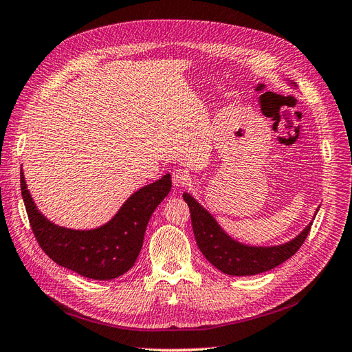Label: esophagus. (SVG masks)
Wrapping results in <instances>:
<instances>
[{
    "label": "esophagus",
    "mask_w": 352,
    "mask_h": 352,
    "mask_svg": "<svg viewBox=\"0 0 352 352\" xmlns=\"http://www.w3.org/2000/svg\"><path fill=\"white\" fill-rule=\"evenodd\" d=\"M172 182L176 188L185 186L189 182V175L185 168H176L172 175Z\"/></svg>",
    "instance_id": "obj_1"
}]
</instances>
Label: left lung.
Returning <instances> with one entry per match:
<instances>
[{
	"instance_id": "obj_1",
	"label": "left lung",
	"mask_w": 352,
	"mask_h": 352,
	"mask_svg": "<svg viewBox=\"0 0 352 352\" xmlns=\"http://www.w3.org/2000/svg\"><path fill=\"white\" fill-rule=\"evenodd\" d=\"M292 87L296 83L289 80ZM184 199L190 211L192 229L199 251L216 269L230 276H254L278 267L291 258L304 243L313 220L320 207H317L311 221L291 241L278 245H250L232 238L223 229L216 217L201 206L189 192H184Z\"/></svg>"
}]
</instances>
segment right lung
I'll return each mask as SVG.
<instances>
[{
    "label": "right lung",
    "mask_w": 352,
    "mask_h": 352,
    "mask_svg": "<svg viewBox=\"0 0 352 352\" xmlns=\"http://www.w3.org/2000/svg\"><path fill=\"white\" fill-rule=\"evenodd\" d=\"M20 188L32 230L48 257L83 278L111 280L133 267L154 210L172 189V175L138 189L116 214L94 229L58 226L38 210L20 170Z\"/></svg>",
    "instance_id": "obj_1"
}]
</instances>
